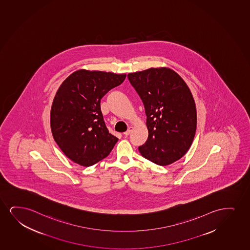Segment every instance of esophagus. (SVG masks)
<instances>
[{
	"label": "esophagus",
	"instance_id": "obj_1",
	"mask_svg": "<svg viewBox=\"0 0 250 250\" xmlns=\"http://www.w3.org/2000/svg\"><path fill=\"white\" fill-rule=\"evenodd\" d=\"M132 130H133V128H132V127H129V128H128V130H127L124 133V135H125V136H129V135L131 133Z\"/></svg>",
	"mask_w": 250,
	"mask_h": 250
}]
</instances>
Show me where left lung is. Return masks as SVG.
Returning a JSON list of instances; mask_svg holds the SVG:
<instances>
[{
    "label": "left lung",
    "mask_w": 250,
    "mask_h": 250,
    "mask_svg": "<svg viewBox=\"0 0 250 250\" xmlns=\"http://www.w3.org/2000/svg\"><path fill=\"white\" fill-rule=\"evenodd\" d=\"M143 101L148 137L141 154L159 166L185 155L194 138L197 111L191 91L169 68H151L127 75Z\"/></svg>",
    "instance_id": "1"
}]
</instances>
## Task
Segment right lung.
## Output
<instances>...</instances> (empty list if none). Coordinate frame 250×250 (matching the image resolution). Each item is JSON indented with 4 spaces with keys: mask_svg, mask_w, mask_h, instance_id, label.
<instances>
[{
    "mask_svg": "<svg viewBox=\"0 0 250 250\" xmlns=\"http://www.w3.org/2000/svg\"><path fill=\"white\" fill-rule=\"evenodd\" d=\"M125 77V74L80 69L60 85L51 109V129L60 149L73 162L89 167L114 148L118 138L106 127L100 102Z\"/></svg>",
    "mask_w": 250,
    "mask_h": 250,
    "instance_id": "1",
    "label": "right lung"
}]
</instances>
